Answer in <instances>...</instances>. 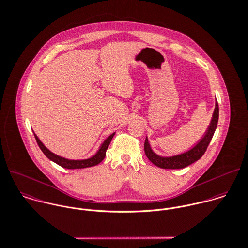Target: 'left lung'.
I'll return each mask as SVG.
<instances>
[{
    "mask_svg": "<svg viewBox=\"0 0 248 248\" xmlns=\"http://www.w3.org/2000/svg\"><path fill=\"white\" fill-rule=\"evenodd\" d=\"M218 116H219V108H218V103L217 101L210 127L208 128V131L206 132V135L204 136V138L192 150H190L183 155H176V156H172V157L158 156L152 151V149L149 145L148 139H146L145 145H144V150H145V154H146L147 157L155 165H156L157 167L163 168V169H182V168H185V167L192 164L193 162L200 159L203 156V155L206 153L208 146L211 143V140H212V138L215 134L216 128L217 126Z\"/></svg>",
    "mask_w": 248,
    "mask_h": 248,
    "instance_id": "left-lung-1",
    "label": "left lung"
}]
</instances>
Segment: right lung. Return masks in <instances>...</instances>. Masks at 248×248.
I'll list each match as a JSON object with an SVG mask.
<instances>
[{"label": "right lung", "instance_id": "right-lung-1", "mask_svg": "<svg viewBox=\"0 0 248 248\" xmlns=\"http://www.w3.org/2000/svg\"><path fill=\"white\" fill-rule=\"evenodd\" d=\"M34 135V138L36 140V143L38 145V147L40 148V150L42 151V153L52 161H54L55 163H57L58 165L62 166V168H66V169H81V168H88V167H92V166H94V165H97L98 163H100L105 155H106V151L111 143V140L112 138L114 137L115 133L111 134L105 141L104 143L101 145L99 151L97 152V154L89 158V159H85V160H68V159H65L63 157H61V156H58L56 155H54L53 153H51L48 149L45 148V146L39 141V139L37 138V136L35 134Z\"/></svg>", "mask_w": 248, "mask_h": 248}]
</instances>
